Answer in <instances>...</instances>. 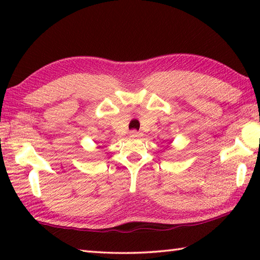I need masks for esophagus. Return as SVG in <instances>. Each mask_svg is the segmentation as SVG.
I'll list each match as a JSON object with an SVG mask.
<instances>
[{
	"label": "esophagus",
	"mask_w": 260,
	"mask_h": 260,
	"mask_svg": "<svg viewBox=\"0 0 260 260\" xmlns=\"http://www.w3.org/2000/svg\"><path fill=\"white\" fill-rule=\"evenodd\" d=\"M141 136H142V134L139 133V132H136V131H132L129 133V138H132V139H139V138H141Z\"/></svg>",
	"instance_id": "obj_1"
}]
</instances>
